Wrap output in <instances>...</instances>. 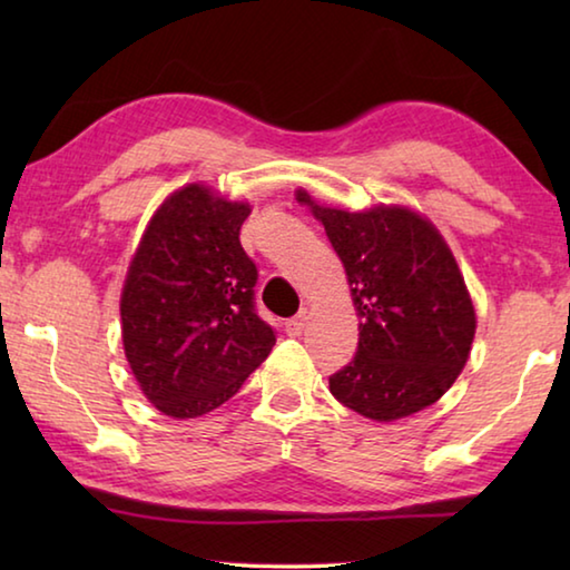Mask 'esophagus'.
Listing matches in <instances>:
<instances>
[{"label":"esophagus","mask_w":570,"mask_h":570,"mask_svg":"<svg viewBox=\"0 0 570 570\" xmlns=\"http://www.w3.org/2000/svg\"><path fill=\"white\" fill-rule=\"evenodd\" d=\"M306 320H308V314H306V308H304V312H298V314L294 316V320H288V322H286V332L292 334V336H298V334L304 332Z\"/></svg>","instance_id":"esophagus-1"}]
</instances>
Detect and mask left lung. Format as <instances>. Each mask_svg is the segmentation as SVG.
<instances>
[{
  "mask_svg": "<svg viewBox=\"0 0 570 570\" xmlns=\"http://www.w3.org/2000/svg\"><path fill=\"white\" fill-rule=\"evenodd\" d=\"M296 200L324 224L362 320L356 354L330 377L332 394L377 422L430 407L458 380L475 336V308L445 238L402 206L350 214L306 190Z\"/></svg>",
  "mask_w": 570,
  "mask_h": 570,
  "instance_id": "8db88e82",
  "label": "left lung"
}]
</instances>
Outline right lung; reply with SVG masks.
Listing matches in <instances>:
<instances>
[{
	"instance_id": "right-lung-1",
	"label": "right lung",
	"mask_w": 570,
	"mask_h": 570,
	"mask_svg": "<svg viewBox=\"0 0 570 570\" xmlns=\"http://www.w3.org/2000/svg\"><path fill=\"white\" fill-rule=\"evenodd\" d=\"M248 204L190 183L163 200L120 296L122 346L140 390L168 417L234 397L276 334L256 312V264L238 234Z\"/></svg>"
}]
</instances>
